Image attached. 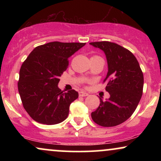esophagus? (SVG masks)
I'll return each mask as SVG.
<instances>
[{
  "label": "esophagus",
  "mask_w": 161,
  "mask_h": 161,
  "mask_svg": "<svg viewBox=\"0 0 161 161\" xmlns=\"http://www.w3.org/2000/svg\"><path fill=\"white\" fill-rule=\"evenodd\" d=\"M79 95L80 96V97H86V96L88 95V94L87 93V92H79Z\"/></svg>",
  "instance_id": "34e87169"
}]
</instances>
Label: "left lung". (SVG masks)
I'll return each mask as SVG.
<instances>
[{"instance_id": "1", "label": "left lung", "mask_w": 161, "mask_h": 161, "mask_svg": "<svg viewBox=\"0 0 161 161\" xmlns=\"http://www.w3.org/2000/svg\"><path fill=\"white\" fill-rule=\"evenodd\" d=\"M89 44L106 56L108 72L104 81L108 82L106 91L110 94L106 101L100 98L101 104L92 118L101 126H115L127 120L137 108L143 91V73L129 50L109 42Z\"/></svg>"}]
</instances>
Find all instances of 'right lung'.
<instances>
[{
  "label": "right lung",
  "mask_w": 161,
  "mask_h": 161,
  "mask_svg": "<svg viewBox=\"0 0 161 161\" xmlns=\"http://www.w3.org/2000/svg\"><path fill=\"white\" fill-rule=\"evenodd\" d=\"M85 45L49 42L36 47L22 64L18 90L24 108L35 121L54 125L67 118L69 105L79 93L62 92L59 78L67 68L69 57Z\"/></svg>",
  "instance_id": "1"
}]
</instances>
